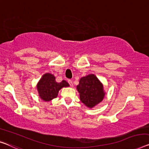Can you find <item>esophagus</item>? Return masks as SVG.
Segmentation results:
<instances>
[{"label":"esophagus","mask_w":149,"mask_h":149,"mask_svg":"<svg viewBox=\"0 0 149 149\" xmlns=\"http://www.w3.org/2000/svg\"><path fill=\"white\" fill-rule=\"evenodd\" d=\"M68 83H69V84H70V86H74V84H73V81H72V80H71V79H69V80H68Z\"/></svg>","instance_id":"34e87169"}]
</instances>
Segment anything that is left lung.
Here are the masks:
<instances>
[{"label":"left lung","mask_w":149,"mask_h":149,"mask_svg":"<svg viewBox=\"0 0 149 149\" xmlns=\"http://www.w3.org/2000/svg\"><path fill=\"white\" fill-rule=\"evenodd\" d=\"M77 89L80 100L89 108L94 107L102 102L105 95L102 84L93 74L81 77Z\"/></svg>","instance_id":"obj_1"}]
</instances>
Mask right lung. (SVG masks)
Masks as SVG:
<instances>
[{"instance_id":"add662e5","label":"right lung","mask_w":149,"mask_h":149,"mask_svg":"<svg viewBox=\"0 0 149 149\" xmlns=\"http://www.w3.org/2000/svg\"><path fill=\"white\" fill-rule=\"evenodd\" d=\"M68 86L69 84L66 81L62 80L58 83L55 81L54 75L45 74L40 79L37 88L40 97L44 101H50L57 96L60 89Z\"/></svg>"}]
</instances>
